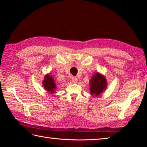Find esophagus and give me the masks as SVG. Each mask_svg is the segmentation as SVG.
<instances>
[{"label":"esophagus","instance_id":"obj_1","mask_svg":"<svg viewBox=\"0 0 147 147\" xmlns=\"http://www.w3.org/2000/svg\"><path fill=\"white\" fill-rule=\"evenodd\" d=\"M71 82H73V83H77V82H78V79H77V78H76V77H74V76H73L71 78Z\"/></svg>","mask_w":147,"mask_h":147}]
</instances>
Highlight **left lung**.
Instances as JSON below:
<instances>
[{
  "label": "left lung",
  "instance_id": "left-lung-1",
  "mask_svg": "<svg viewBox=\"0 0 147 147\" xmlns=\"http://www.w3.org/2000/svg\"><path fill=\"white\" fill-rule=\"evenodd\" d=\"M107 87V82L104 75L96 73L90 80V92L93 96H98L105 91Z\"/></svg>",
  "mask_w": 147,
  "mask_h": 147
}]
</instances>
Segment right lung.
<instances>
[{
  "instance_id": "obj_1",
  "label": "right lung",
  "mask_w": 147,
  "mask_h": 147,
  "mask_svg": "<svg viewBox=\"0 0 147 147\" xmlns=\"http://www.w3.org/2000/svg\"><path fill=\"white\" fill-rule=\"evenodd\" d=\"M43 86L44 87L46 91L49 92L51 93H55V90L57 89V86L55 83V81L51 75L49 74H47L43 78Z\"/></svg>"
}]
</instances>
